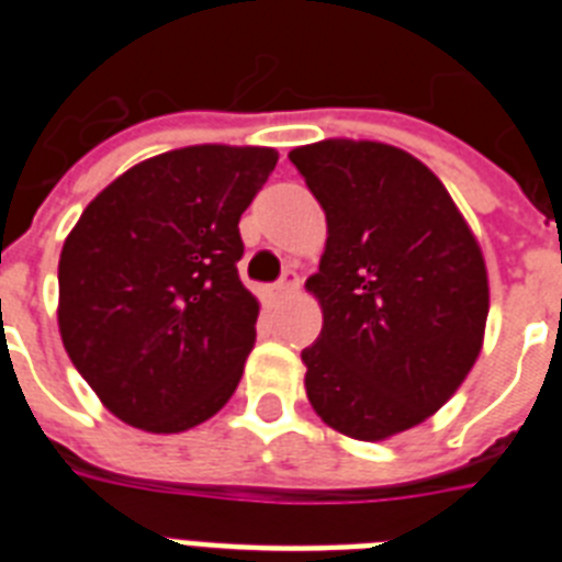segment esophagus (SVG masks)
<instances>
[{"label":"esophagus","mask_w":562,"mask_h":562,"mask_svg":"<svg viewBox=\"0 0 562 562\" xmlns=\"http://www.w3.org/2000/svg\"><path fill=\"white\" fill-rule=\"evenodd\" d=\"M296 291H300V277H296L294 271H285V274H282V280L277 282V296H282V300H285V296H294Z\"/></svg>","instance_id":"esophagus-1"}]
</instances>
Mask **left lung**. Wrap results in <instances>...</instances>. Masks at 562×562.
<instances>
[{
	"mask_svg": "<svg viewBox=\"0 0 562 562\" xmlns=\"http://www.w3.org/2000/svg\"><path fill=\"white\" fill-rule=\"evenodd\" d=\"M288 158L328 223L305 280L322 308L305 393L341 436L387 441L438 413L477 362L484 251L436 172L398 146L325 138Z\"/></svg>",
	"mask_w": 562,
	"mask_h": 562,
	"instance_id": "1",
	"label": "left lung"
}]
</instances>
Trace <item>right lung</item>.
Wrapping results in <instances>:
<instances>
[{
  "instance_id": "right-lung-1",
  "label": "right lung",
  "mask_w": 562,
  "mask_h": 562,
  "mask_svg": "<svg viewBox=\"0 0 562 562\" xmlns=\"http://www.w3.org/2000/svg\"><path fill=\"white\" fill-rule=\"evenodd\" d=\"M271 146L198 144L126 169L90 200L58 257V334L112 416L155 436L226 407L257 339L240 282V214Z\"/></svg>"
}]
</instances>
